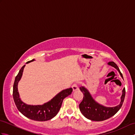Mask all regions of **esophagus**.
<instances>
[{
    "label": "esophagus",
    "mask_w": 135,
    "mask_h": 135,
    "mask_svg": "<svg viewBox=\"0 0 135 135\" xmlns=\"http://www.w3.org/2000/svg\"><path fill=\"white\" fill-rule=\"evenodd\" d=\"M72 88H73V91H76V90L79 89V88H78V85H77L76 84H73V86H72Z\"/></svg>",
    "instance_id": "34e87169"
}]
</instances>
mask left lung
Returning a JSON list of instances; mask_svg holds the SVG:
<instances>
[{
	"label": "left lung",
	"mask_w": 135,
	"mask_h": 135,
	"mask_svg": "<svg viewBox=\"0 0 135 135\" xmlns=\"http://www.w3.org/2000/svg\"><path fill=\"white\" fill-rule=\"evenodd\" d=\"M108 64V65L115 67L118 71L120 75L123 78L122 74L115 62L110 61ZM79 89L84 94L82 101L79 105L80 111L83 115L86 118L94 121H104V120L110 118L115 115L122 107L125 96V89L124 88L122 90L121 101L120 104L114 107H105L102 105H100L94 101L90 96V93H89L88 90L85 88L81 86L79 88Z\"/></svg>",
	"instance_id": "left-lung-1"
}]
</instances>
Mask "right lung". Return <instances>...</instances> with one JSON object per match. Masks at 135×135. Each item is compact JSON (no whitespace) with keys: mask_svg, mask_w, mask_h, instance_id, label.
<instances>
[{"mask_svg":"<svg viewBox=\"0 0 135 135\" xmlns=\"http://www.w3.org/2000/svg\"><path fill=\"white\" fill-rule=\"evenodd\" d=\"M34 60H35L33 59L27 63H29ZM24 67L25 65L20 69L18 74L16 76L13 85V96L16 107L20 113L31 119L38 121H45L50 120L57 115L61 107L63 100L71 94L73 89L69 88L63 90L57 94L50 102L43 105H30L25 104L20 99L17 89V85L22 76Z\"/></svg>","mask_w":135,"mask_h":135,"instance_id":"obj_1","label":"right lung"}]
</instances>
